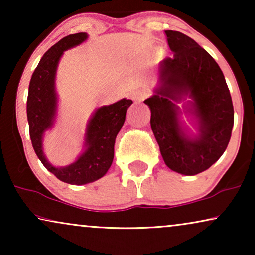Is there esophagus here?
Listing matches in <instances>:
<instances>
[{
  "mask_svg": "<svg viewBox=\"0 0 255 255\" xmlns=\"http://www.w3.org/2000/svg\"><path fill=\"white\" fill-rule=\"evenodd\" d=\"M147 96H149V90L146 88L138 89L131 94L132 100H134V101H142V100H145Z\"/></svg>",
  "mask_w": 255,
  "mask_h": 255,
  "instance_id": "1",
  "label": "esophagus"
}]
</instances>
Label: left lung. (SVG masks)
Returning <instances> with one entry per match:
<instances>
[{"instance_id": "8db88e82", "label": "left lung", "mask_w": 255, "mask_h": 255, "mask_svg": "<svg viewBox=\"0 0 255 255\" xmlns=\"http://www.w3.org/2000/svg\"><path fill=\"white\" fill-rule=\"evenodd\" d=\"M172 57L159 64L158 88L144 102L151 109V128L162 159L174 172L196 175L211 167L228 147L235 122L232 99L215 59L194 39L166 30ZM192 99L185 112L198 133L180 121L176 103Z\"/></svg>"}]
</instances>
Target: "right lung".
I'll list each match as a JSON object with an SVG mask.
<instances>
[{"mask_svg":"<svg viewBox=\"0 0 255 255\" xmlns=\"http://www.w3.org/2000/svg\"><path fill=\"white\" fill-rule=\"evenodd\" d=\"M88 34L79 32L62 38L43 55L31 76L27 94L26 114L33 149L48 172L69 184L90 183L106 175L114 160V146L118 132L125 122L131 100L103 106L95 110L87 124L85 151L71 165L55 167L47 161L43 151L44 133L53 127L57 117L58 96L55 74L61 55L68 48L83 43Z\"/></svg>","mask_w":255,"mask_h":255,"instance_id":"obj_1","label":"right lung"}]
</instances>
